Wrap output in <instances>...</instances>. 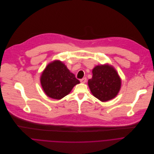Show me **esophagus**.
<instances>
[{
	"mask_svg": "<svg viewBox=\"0 0 154 154\" xmlns=\"http://www.w3.org/2000/svg\"><path fill=\"white\" fill-rule=\"evenodd\" d=\"M80 82L81 83H85L87 82V78H83L82 79H80Z\"/></svg>",
	"mask_w": 154,
	"mask_h": 154,
	"instance_id": "34e87169",
	"label": "esophagus"
}]
</instances>
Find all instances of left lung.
Segmentation results:
<instances>
[{
  "label": "left lung",
  "mask_w": 154,
  "mask_h": 154,
  "mask_svg": "<svg viewBox=\"0 0 154 154\" xmlns=\"http://www.w3.org/2000/svg\"><path fill=\"white\" fill-rule=\"evenodd\" d=\"M92 78L88 85L93 95L104 102L114 98L121 88V81L116 71L108 64L96 66L92 70Z\"/></svg>",
  "instance_id": "8db88e82"
}]
</instances>
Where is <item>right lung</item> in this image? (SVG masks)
Listing matches in <instances>:
<instances>
[{
    "instance_id": "obj_1",
    "label": "right lung",
    "mask_w": 154,
    "mask_h": 154,
    "mask_svg": "<svg viewBox=\"0 0 154 154\" xmlns=\"http://www.w3.org/2000/svg\"><path fill=\"white\" fill-rule=\"evenodd\" d=\"M79 82L66 66L57 60L48 64L41 76V84L45 94L56 100L67 95Z\"/></svg>"
}]
</instances>
